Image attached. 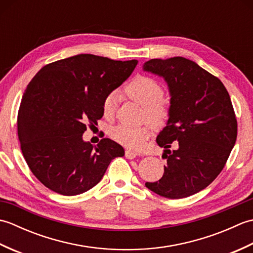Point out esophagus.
<instances>
[{
  "mask_svg": "<svg viewBox=\"0 0 253 253\" xmlns=\"http://www.w3.org/2000/svg\"><path fill=\"white\" fill-rule=\"evenodd\" d=\"M125 157H126L127 159L132 160V159H135V158L137 157V152L130 151V150H126V151H125Z\"/></svg>",
  "mask_w": 253,
  "mask_h": 253,
  "instance_id": "1",
  "label": "esophagus"
}]
</instances>
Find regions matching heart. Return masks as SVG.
Returning a JSON list of instances; mask_svg holds the SVG:
<instances>
[{
    "instance_id": "1",
    "label": "heart",
    "mask_w": 253,
    "mask_h": 253,
    "mask_svg": "<svg viewBox=\"0 0 253 253\" xmlns=\"http://www.w3.org/2000/svg\"><path fill=\"white\" fill-rule=\"evenodd\" d=\"M125 93L128 98L143 107V120H147L150 125L159 127L168 121L170 111L169 102L163 99L164 88L152 77L138 75L126 85ZM116 99L115 92H111L105 96L102 103L104 115L111 116L114 114ZM150 133L149 126L130 127L121 124L113 128L110 135L123 146L138 150L143 146Z\"/></svg>"
}]
</instances>
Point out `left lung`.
<instances>
[{
  "label": "left lung",
  "mask_w": 253,
  "mask_h": 253,
  "mask_svg": "<svg viewBox=\"0 0 253 253\" xmlns=\"http://www.w3.org/2000/svg\"><path fill=\"white\" fill-rule=\"evenodd\" d=\"M143 71L163 77L170 93L168 125L157 137L166 159L162 178L148 189L181 199L207 188L224 169L237 139V120L223 83L197 63L176 56L153 58ZM173 141L177 149L170 152Z\"/></svg>",
  "instance_id": "8db88e82"
}]
</instances>
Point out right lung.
Wrapping results in <instances>:
<instances>
[{"label":"right lung","mask_w":253,"mask_h":253,"mask_svg":"<svg viewBox=\"0 0 253 253\" xmlns=\"http://www.w3.org/2000/svg\"><path fill=\"white\" fill-rule=\"evenodd\" d=\"M137 60L78 54L47 64L21 99L17 131L30 170L46 188L76 196L102 179L124 148L109 138L93 147L83 140L87 124L103 116L105 96L130 76Z\"/></svg>","instance_id":"obj_1"}]
</instances>
